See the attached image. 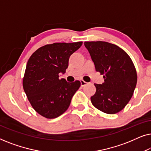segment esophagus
<instances>
[{
	"label": "esophagus",
	"mask_w": 151,
	"mask_h": 151,
	"mask_svg": "<svg viewBox=\"0 0 151 151\" xmlns=\"http://www.w3.org/2000/svg\"><path fill=\"white\" fill-rule=\"evenodd\" d=\"M80 84H81V86H85L86 84H87V82H86L85 81H84L83 80H80Z\"/></svg>",
	"instance_id": "obj_1"
}]
</instances>
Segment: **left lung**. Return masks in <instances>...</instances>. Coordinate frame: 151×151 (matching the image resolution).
<instances>
[{
	"label": "left lung",
	"instance_id": "8db88e82",
	"mask_svg": "<svg viewBox=\"0 0 151 151\" xmlns=\"http://www.w3.org/2000/svg\"><path fill=\"white\" fill-rule=\"evenodd\" d=\"M97 71L104 75V82L95 84L96 92L91 100L93 106L108 114L124 108L133 96L137 72L129 55L117 45L103 41L85 42Z\"/></svg>",
	"mask_w": 151,
	"mask_h": 151
}]
</instances>
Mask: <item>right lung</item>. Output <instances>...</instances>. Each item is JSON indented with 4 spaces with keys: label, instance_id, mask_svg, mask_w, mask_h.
Instances as JSON below:
<instances>
[{
    "label": "right lung",
    "instance_id": "1",
    "mask_svg": "<svg viewBox=\"0 0 151 151\" xmlns=\"http://www.w3.org/2000/svg\"><path fill=\"white\" fill-rule=\"evenodd\" d=\"M82 45V42L47 45L29 59L22 85L30 104L42 116L55 118L69 108L80 82H68L59 79V74L65 73L70 55Z\"/></svg>",
    "mask_w": 151,
    "mask_h": 151
}]
</instances>
